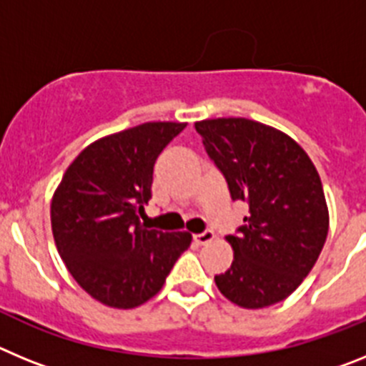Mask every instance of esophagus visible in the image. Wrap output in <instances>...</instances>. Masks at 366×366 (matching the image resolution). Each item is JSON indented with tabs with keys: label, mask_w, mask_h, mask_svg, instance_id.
Here are the masks:
<instances>
[{
	"label": "esophagus",
	"mask_w": 366,
	"mask_h": 366,
	"mask_svg": "<svg viewBox=\"0 0 366 366\" xmlns=\"http://www.w3.org/2000/svg\"><path fill=\"white\" fill-rule=\"evenodd\" d=\"M212 238H214V232H212L211 229H205V231L199 232V234H194V242H196V244H199V245L209 244Z\"/></svg>",
	"instance_id": "1"
}]
</instances>
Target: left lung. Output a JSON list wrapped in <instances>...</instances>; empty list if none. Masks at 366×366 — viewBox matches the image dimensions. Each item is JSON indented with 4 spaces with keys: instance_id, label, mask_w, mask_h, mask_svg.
Masks as SVG:
<instances>
[{
    "instance_id": "8db88e82",
    "label": "left lung",
    "mask_w": 366,
    "mask_h": 366,
    "mask_svg": "<svg viewBox=\"0 0 366 366\" xmlns=\"http://www.w3.org/2000/svg\"><path fill=\"white\" fill-rule=\"evenodd\" d=\"M231 198L247 202L244 225L227 236L234 260L214 282L223 297L257 310L292 295L315 266L328 234L321 177L282 132L249 119L196 122Z\"/></svg>"
}]
</instances>
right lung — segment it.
<instances>
[{
    "label": "right lung",
    "instance_id": "obj_1",
    "mask_svg": "<svg viewBox=\"0 0 366 366\" xmlns=\"http://www.w3.org/2000/svg\"><path fill=\"white\" fill-rule=\"evenodd\" d=\"M187 124L144 122L108 135L69 164L51 203L54 244L93 299L128 310L147 302L192 242L189 232L148 229L154 164Z\"/></svg>",
    "mask_w": 366,
    "mask_h": 366
}]
</instances>
